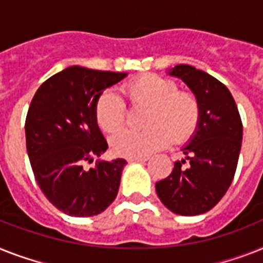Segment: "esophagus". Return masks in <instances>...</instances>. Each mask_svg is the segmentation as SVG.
<instances>
[{"label": "esophagus", "instance_id": "esophagus-1", "mask_svg": "<svg viewBox=\"0 0 263 263\" xmlns=\"http://www.w3.org/2000/svg\"><path fill=\"white\" fill-rule=\"evenodd\" d=\"M127 161L129 162H145V161H147V157H132V158H127Z\"/></svg>", "mask_w": 263, "mask_h": 263}]
</instances>
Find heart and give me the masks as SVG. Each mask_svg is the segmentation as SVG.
Here are the masks:
<instances>
[{
  "instance_id": "1",
  "label": "heart",
  "mask_w": 263,
  "mask_h": 263,
  "mask_svg": "<svg viewBox=\"0 0 263 263\" xmlns=\"http://www.w3.org/2000/svg\"><path fill=\"white\" fill-rule=\"evenodd\" d=\"M123 92L134 107H149L145 130L123 129L111 137L112 151L123 157H145L171 142L188 140L199 126L200 105L192 92L179 90L175 80L156 73H145L123 86ZM98 125L105 132H116L126 119L125 103L116 92L105 91L95 106Z\"/></svg>"
}]
</instances>
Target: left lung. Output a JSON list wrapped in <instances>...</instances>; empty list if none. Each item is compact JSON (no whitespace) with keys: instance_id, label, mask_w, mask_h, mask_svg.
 I'll list each match as a JSON object with an SVG mask.
<instances>
[{"instance_id":"obj_1","label":"left lung","mask_w":263,"mask_h":263,"mask_svg":"<svg viewBox=\"0 0 263 263\" xmlns=\"http://www.w3.org/2000/svg\"><path fill=\"white\" fill-rule=\"evenodd\" d=\"M168 73L183 80L197 98L200 121L181 147L185 158L156 183V192L168 210L194 216L214 208L233 183L243 126L233 95L222 82L188 64H179Z\"/></svg>"}]
</instances>
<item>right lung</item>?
Returning a JSON list of instances; mask_svg holds the SVG:
<instances>
[{
  "instance_id": "right-lung-1",
  "label": "right lung",
  "mask_w": 263,
  "mask_h": 263,
  "mask_svg": "<svg viewBox=\"0 0 263 263\" xmlns=\"http://www.w3.org/2000/svg\"><path fill=\"white\" fill-rule=\"evenodd\" d=\"M126 72L72 66L47 79L30 102L25 121L30 165L45 197L64 214H101L118 194L126 160L97 161L108 147L95 117L97 101Z\"/></svg>"
}]
</instances>
